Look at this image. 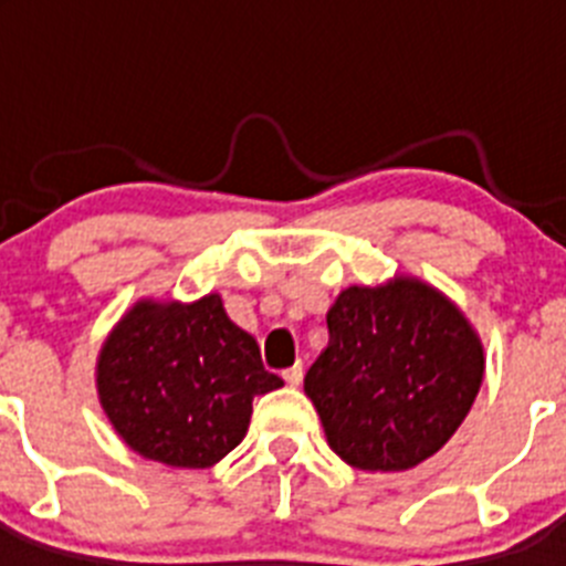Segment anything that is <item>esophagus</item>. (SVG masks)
<instances>
[{
  "label": "esophagus",
  "mask_w": 566,
  "mask_h": 566,
  "mask_svg": "<svg viewBox=\"0 0 566 566\" xmlns=\"http://www.w3.org/2000/svg\"><path fill=\"white\" fill-rule=\"evenodd\" d=\"M283 379H286L289 385L303 382V363H294L292 368H286V371H283Z\"/></svg>",
  "instance_id": "obj_1"
}]
</instances>
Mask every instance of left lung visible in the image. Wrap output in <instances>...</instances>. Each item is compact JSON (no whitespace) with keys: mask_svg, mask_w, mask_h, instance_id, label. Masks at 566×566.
Instances as JSON below:
<instances>
[{"mask_svg":"<svg viewBox=\"0 0 566 566\" xmlns=\"http://www.w3.org/2000/svg\"><path fill=\"white\" fill-rule=\"evenodd\" d=\"M328 348L306 374L328 444L359 470H408L457 433L484 374L482 343L419 280L352 286L326 317Z\"/></svg>","mask_w":566,"mask_h":566,"instance_id":"8db88e82","label":"left lung"}]
</instances>
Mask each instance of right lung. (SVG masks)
Segmentation results:
<instances>
[{
  "label": "right lung",
  "mask_w": 566,
  "mask_h": 566,
  "mask_svg": "<svg viewBox=\"0 0 566 566\" xmlns=\"http://www.w3.org/2000/svg\"><path fill=\"white\" fill-rule=\"evenodd\" d=\"M280 385L218 294L192 306L138 303L98 357V397L118 437L172 468L227 457L247 437L252 399Z\"/></svg>",
  "instance_id": "add662e5"
}]
</instances>
